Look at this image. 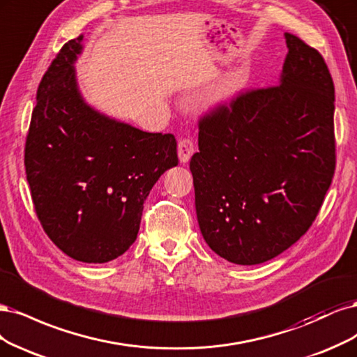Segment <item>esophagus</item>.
<instances>
[{
  "label": "esophagus",
  "instance_id": "1",
  "mask_svg": "<svg viewBox=\"0 0 357 357\" xmlns=\"http://www.w3.org/2000/svg\"><path fill=\"white\" fill-rule=\"evenodd\" d=\"M194 154V142L190 139V137H183L178 142V155H179V162L181 163H187Z\"/></svg>",
  "mask_w": 357,
  "mask_h": 357
}]
</instances>
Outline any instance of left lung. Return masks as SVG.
<instances>
[{
	"mask_svg": "<svg viewBox=\"0 0 357 357\" xmlns=\"http://www.w3.org/2000/svg\"><path fill=\"white\" fill-rule=\"evenodd\" d=\"M280 83L240 91L199 120L191 157L203 238L255 266L307 233L335 172L333 82L321 54L286 32Z\"/></svg>",
	"mask_w": 357,
	"mask_h": 357,
	"instance_id": "1",
	"label": "left lung"
}]
</instances>
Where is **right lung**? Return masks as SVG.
Masks as SVG:
<instances>
[{
	"instance_id": "add662e5",
	"label": "right lung",
	"mask_w": 357,
	"mask_h": 357,
	"mask_svg": "<svg viewBox=\"0 0 357 357\" xmlns=\"http://www.w3.org/2000/svg\"><path fill=\"white\" fill-rule=\"evenodd\" d=\"M82 41L63 44L43 75L25 169L45 234L68 257L102 264L133 245L144 202L178 153L172 133L142 132L87 105L74 70Z\"/></svg>"
}]
</instances>
